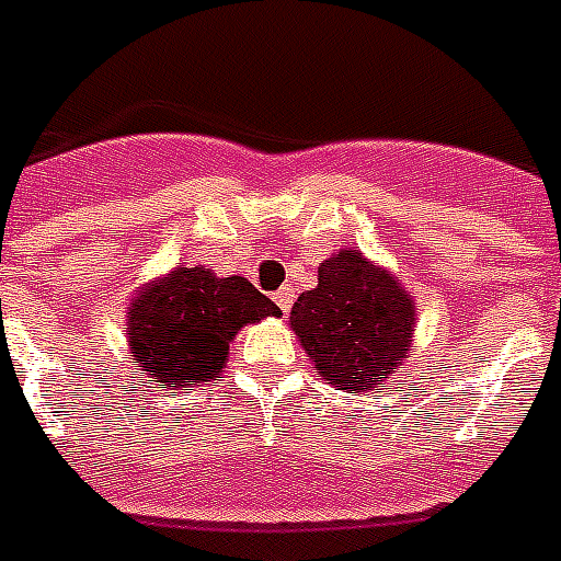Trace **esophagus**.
<instances>
[{
  "label": "esophagus",
  "instance_id": "1",
  "mask_svg": "<svg viewBox=\"0 0 561 561\" xmlns=\"http://www.w3.org/2000/svg\"><path fill=\"white\" fill-rule=\"evenodd\" d=\"M273 299H276V306H279V309L285 311V314H288V311H290V302H294V288L276 290V294H273Z\"/></svg>",
  "mask_w": 561,
  "mask_h": 561
}]
</instances>
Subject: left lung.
<instances>
[{
	"mask_svg": "<svg viewBox=\"0 0 561 561\" xmlns=\"http://www.w3.org/2000/svg\"><path fill=\"white\" fill-rule=\"evenodd\" d=\"M288 323L323 382L376 394L409 358L417 311L394 273L347 247L320 264L318 288L299 294Z\"/></svg>",
	"mask_w": 561,
	"mask_h": 561,
	"instance_id": "obj_1",
	"label": "left lung"
}]
</instances>
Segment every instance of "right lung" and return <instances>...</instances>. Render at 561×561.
<instances>
[{
    "instance_id": "right-lung-1",
    "label": "right lung",
    "mask_w": 561,
    "mask_h": 561,
    "mask_svg": "<svg viewBox=\"0 0 561 561\" xmlns=\"http://www.w3.org/2000/svg\"><path fill=\"white\" fill-rule=\"evenodd\" d=\"M279 306L243 276L176 264L147 282L126 309V341L144 382L194 391L224 376L229 344L247 323L279 318Z\"/></svg>"
}]
</instances>
